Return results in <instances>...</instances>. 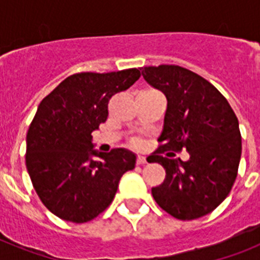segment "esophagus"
<instances>
[{
	"instance_id": "esophagus-1",
	"label": "esophagus",
	"mask_w": 260,
	"mask_h": 260,
	"mask_svg": "<svg viewBox=\"0 0 260 260\" xmlns=\"http://www.w3.org/2000/svg\"><path fill=\"white\" fill-rule=\"evenodd\" d=\"M147 162V158L144 157V156H138V158H137V164L138 165H144Z\"/></svg>"
}]
</instances>
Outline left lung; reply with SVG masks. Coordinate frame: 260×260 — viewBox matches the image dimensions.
Instances as JSON below:
<instances>
[{"label": "left lung", "mask_w": 260, "mask_h": 260, "mask_svg": "<svg viewBox=\"0 0 260 260\" xmlns=\"http://www.w3.org/2000/svg\"><path fill=\"white\" fill-rule=\"evenodd\" d=\"M142 75L168 100L162 144L148 161L161 164L167 176L152 197L176 219H198L228 197L236 181L242 151L238 119L216 87L187 69L147 66ZM182 148L190 155L187 162L161 156Z\"/></svg>", "instance_id": "obj_1"}]
</instances>
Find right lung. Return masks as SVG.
I'll list each match as a JSON object with an SVG mask.
<instances>
[{"label":"right lung","instance_id":"1","mask_svg":"<svg viewBox=\"0 0 260 260\" xmlns=\"http://www.w3.org/2000/svg\"><path fill=\"white\" fill-rule=\"evenodd\" d=\"M141 77L138 69L70 75L41 100L27 133L26 167L40 201L59 219L86 222L112 203L137 155L99 152L92 133L107 121L108 103Z\"/></svg>","mask_w":260,"mask_h":260}]
</instances>
